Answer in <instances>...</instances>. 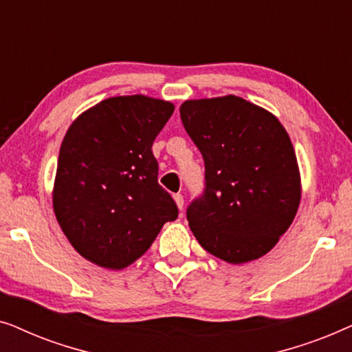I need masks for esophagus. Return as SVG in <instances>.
<instances>
[{
	"instance_id": "34e87169",
	"label": "esophagus",
	"mask_w": 352,
	"mask_h": 352,
	"mask_svg": "<svg viewBox=\"0 0 352 352\" xmlns=\"http://www.w3.org/2000/svg\"><path fill=\"white\" fill-rule=\"evenodd\" d=\"M173 197H175V201H176L177 208H179V210L184 208V197H182L181 194H175Z\"/></svg>"
}]
</instances>
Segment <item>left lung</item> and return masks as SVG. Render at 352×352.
<instances>
[{"label": "left lung", "instance_id": "left-lung-1", "mask_svg": "<svg viewBox=\"0 0 352 352\" xmlns=\"http://www.w3.org/2000/svg\"><path fill=\"white\" fill-rule=\"evenodd\" d=\"M179 113L205 162V190L187 208L195 239L226 263L264 256L290 228L301 200L285 128L232 94L186 100Z\"/></svg>", "mask_w": 352, "mask_h": 352}]
</instances>
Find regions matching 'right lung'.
<instances>
[{
    "instance_id": "obj_1",
    "label": "right lung",
    "mask_w": 352,
    "mask_h": 352,
    "mask_svg": "<svg viewBox=\"0 0 352 352\" xmlns=\"http://www.w3.org/2000/svg\"><path fill=\"white\" fill-rule=\"evenodd\" d=\"M173 112L166 100L118 96L86 110L65 133L52 206L62 232L88 261L126 267L177 218L152 153Z\"/></svg>"
}]
</instances>
